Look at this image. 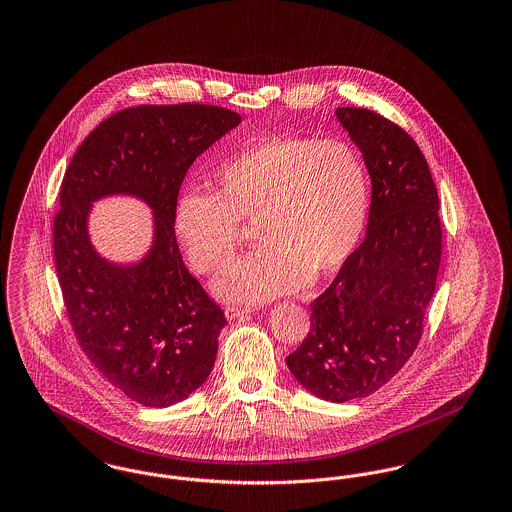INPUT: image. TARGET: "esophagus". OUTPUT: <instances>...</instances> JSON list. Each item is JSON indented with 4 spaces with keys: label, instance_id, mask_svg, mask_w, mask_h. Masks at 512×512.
I'll return each instance as SVG.
<instances>
[{
    "label": "esophagus",
    "instance_id": "obj_1",
    "mask_svg": "<svg viewBox=\"0 0 512 512\" xmlns=\"http://www.w3.org/2000/svg\"><path fill=\"white\" fill-rule=\"evenodd\" d=\"M226 318L228 320H236V318L245 317V315H249L251 313V309L249 307H240V305H228L226 307Z\"/></svg>",
    "mask_w": 512,
    "mask_h": 512
}]
</instances>
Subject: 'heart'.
<instances>
[{"instance_id": "obj_1", "label": "heart", "mask_w": 512, "mask_h": 512, "mask_svg": "<svg viewBox=\"0 0 512 512\" xmlns=\"http://www.w3.org/2000/svg\"><path fill=\"white\" fill-rule=\"evenodd\" d=\"M215 194L178 197L172 230L188 263L222 274L238 261L242 222H257L259 253L217 284L224 297L265 301L338 274L370 215L365 157L340 138H259L224 157Z\"/></svg>"}]
</instances>
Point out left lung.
Listing matches in <instances>:
<instances>
[{
	"label": "left lung",
	"mask_w": 512,
	"mask_h": 512,
	"mask_svg": "<svg viewBox=\"0 0 512 512\" xmlns=\"http://www.w3.org/2000/svg\"><path fill=\"white\" fill-rule=\"evenodd\" d=\"M336 117L372 180L366 236L311 303V330L286 363L305 390L345 403L380 390L411 359L436 292L441 224L413 138L363 107H338Z\"/></svg>",
	"instance_id": "obj_1"
}]
</instances>
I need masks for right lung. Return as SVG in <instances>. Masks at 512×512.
I'll list each match as a JSON object with an SVG mask.
<instances>
[{
  "label": "right lung",
  "instance_id": "add662e5",
  "mask_svg": "<svg viewBox=\"0 0 512 512\" xmlns=\"http://www.w3.org/2000/svg\"><path fill=\"white\" fill-rule=\"evenodd\" d=\"M242 117L203 105H138L99 122L63 176L53 219L57 278L74 336L101 376L144 407H169L211 374L224 311L182 261L172 230L178 192L195 157ZM142 196L156 211L147 259L121 268L87 238L91 201Z\"/></svg>",
  "mask_w": 512,
  "mask_h": 512
}]
</instances>
